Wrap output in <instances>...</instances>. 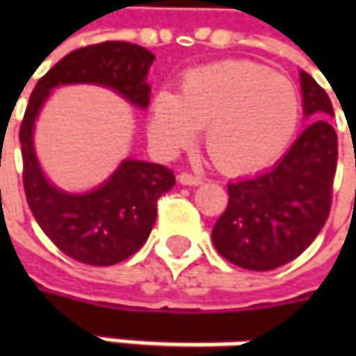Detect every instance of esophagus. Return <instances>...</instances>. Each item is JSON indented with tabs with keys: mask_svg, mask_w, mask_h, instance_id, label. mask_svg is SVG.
Wrapping results in <instances>:
<instances>
[{
	"mask_svg": "<svg viewBox=\"0 0 356 356\" xmlns=\"http://www.w3.org/2000/svg\"><path fill=\"white\" fill-rule=\"evenodd\" d=\"M178 182L184 186H198L202 184V178L196 176V174H190V172H182V174L178 176Z\"/></svg>",
	"mask_w": 356,
	"mask_h": 356,
	"instance_id": "esophagus-1",
	"label": "esophagus"
}]
</instances>
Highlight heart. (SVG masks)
<instances>
[{
  "instance_id": "heart-1",
  "label": "heart",
  "mask_w": 356,
  "mask_h": 356,
  "mask_svg": "<svg viewBox=\"0 0 356 356\" xmlns=\"http://www.w3.org/2000/svg\"><path fill=\"white\" fill-rule=\"evenodd\" d=\"M301 115L299 92L287 76L252 61H220L182 76L180 95L160 90L148 108V134L172 156L196 140L227 174L266 168L285 152Z\"/></svg>"
}]
</instances>
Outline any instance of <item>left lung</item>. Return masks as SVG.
<instances>
[{
    "label": "left lung",
    "mask_w": 356,
    "mask_h": 356,
    "mask_svg": "<svg viewBox=\"0 0 356 356\" xmlns=\"http://www.w3.org/2000/svg\"><path fill=\"white\" fill-rule=\"evenodd\" d=\"M301 97L315 118L271 168L227 184L226 212L212 229L218 253L234 266L269 271L293 261L325 226L337 170V132L329 95L305 71Z\"/></svg>",
    "instance_id": "left-lung-1"
}]
</instances>
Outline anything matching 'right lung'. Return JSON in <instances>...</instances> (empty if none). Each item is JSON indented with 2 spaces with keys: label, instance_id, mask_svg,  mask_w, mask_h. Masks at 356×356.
<instances>
[{
  "label": "right lung",
  "instance_id": "obj_1",
  "mask_svg": "<svg viewBox=\"0 0 356 356\" xmlns=\"http://www.w3.org/2000/svg\"><path fill=\"white\" fill-rule=\"evenodd\" d=\"M154 55L127 41H104L65 55L39 79L21 122L23 186L37 224L65 255L87 266H115L136 253L150 236L156 202L176 184L174 172L144 160H122L103 184L71 194L45 178L35 154L33 129L51 90L61 85H101L146 108V83Z\"/></svg>",
  "mask_w": 356,
  "mask_h": 356
}]
</instances>
